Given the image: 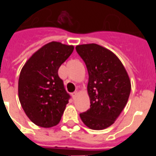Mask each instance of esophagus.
<instances>
[{"instance_id": "obj_1", "label": "esophagus", "mask_w": 156, "mask_h": 156, "mask_svg": "<svg viewBox=\"0 0 156 156\" xmlns=\"http://www.w3.org/2000/svg\"><path fill=\"white\" fill-rule=\"evenodd\" d=\"M72 97H73V98L75 99L76 98V95H77V91H75V92H73V93L71 94Z\"/></svg>"}]
</instances>
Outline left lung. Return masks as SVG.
Here are the masks:
<instances>
[{
  "instance_id": "obj_1",
  "label": "left lung",
  "mask_w": 156,
  "mask_h": 156,
  "mask_svg": "<svg viewBox=\"0 0 156 156\" xmlns=\"http://www.w3.org/2000/svg\"><path fill=\"white\" fill-rule=\"evenodd\" d=\"M76 50L89 75L90 108L80 114V119L90 129H105L113 124L127 103L131 90L129 76L118 57L102 46L81 44Z\"/></svg>"
}]
</instances>
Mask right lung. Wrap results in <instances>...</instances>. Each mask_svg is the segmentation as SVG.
<instances>
[{"label":"right lung","mask_w":156,"mask_h":156,"mask_svg":"<svg viewBox=\"0 0 156 156\" xmlns=\"http://www.w3.org/2000/svg\"><path fill=\"white\" fill-rule=\"evenodd\" d=\"M73 45L48 43L28 59L19 79V98L29 119L41 127L56 126L70 95L58 71L73 51Z\"/></svg>","instance_id":"add662e5"}]
</instances>
